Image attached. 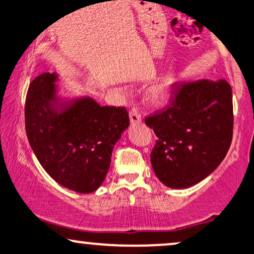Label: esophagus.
Wrapping results in <instances>:
<instances>
[{
    "label": "esophagus",
    "instance_id": "1",
    "mask_svg": "<svg viewBox=\"0 0 254 254\" xmlns=\"http://www.w3.org/2000/svg\"><path fill=\"white\" fill-rule=\"evenodd\" d=\"M129 119L132 124H137V122L141 121L142 117H141V113L139 111V107H135V106H134V107L130 109Z\"/></svg>",
    "mask_w": 254,
    "mask_h": 254
}]
</instances>
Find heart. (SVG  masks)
I'll use <instances>...</instances> for the list:
<instances>
[{"label":"heart","mask_w":254,"mask_h":254,"mask_svg":"<svg viewBox=\"0 0 254 254\" xmlns=\"http://www.w3.org/2000/svg\"><path fill=\"white\" fill-rule=\"evenodd\" d=\"M168 98V87L158 86L152 90L151 100L154 103H162Z\"/></svg>","instance_id":"1"}]
</instances>
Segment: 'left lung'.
Segmentation results:
<instances>
[{"instance_id": "1", "label": "left lung", "mask_w": 254, "mask_h": 254, "mask_svg": "<svg viewBox=\"0 0 254 254\" xmlns=\"http://www.w3.org/2000/svg\"><path fill=\"white\" fill-rule=\"evenodd\" d=\"M171 94V106L145 119L158 136L151 161L162 184L186 189L208 177L230 149L232 88L226 80H199L175 83Z\"/></svg>"}]
</instances>
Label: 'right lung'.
I'll return each mask as SVG.
<instances>
[{
  "instance_id": "right-lung-1",
  "label": "right lung",
  "mask_w": 254,
  "mask_h": 254,
  "mask_svg": "<svg viewBox=\"0 0 254 254\" xmlns=\"http://www.w3.org/2000/svg\"><path fill=\"white\" fill-rule=\"evenodd\" d=\"M56 80L55 73H43L29 84L24 106L28 141L56 183L75 192H94L108 173L113 147L129 125L128 111L83 98L59 112Z\"/></svg>"
}]
</instances>
